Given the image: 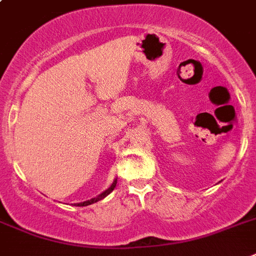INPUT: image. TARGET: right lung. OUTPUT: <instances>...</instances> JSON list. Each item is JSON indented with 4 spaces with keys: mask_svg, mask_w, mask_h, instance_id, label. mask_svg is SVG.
<instances>
[{
    "mask_svg": "<svg viewBox=\"0 0 256 256\" xmlns=\"http://www.w3.org/2000/svg\"><path fill=\"white\" fill-rule=\"evenodd\" d=\"M116 183H118V179H115V180H114L112 184L104 192H102L100 195H98V196H96V198H92V199H90V200H86V202H78L77 206H90V204H94V202H99V200L104 199L106 196L110 195V194H111V192L114 191V188H115V187H116Z\"/></svg>",
    "mask_w": 256,
    "mask_h": 256,
    "instance_id": "add662e5",
    "label": "right lung"
}]
</instances>
